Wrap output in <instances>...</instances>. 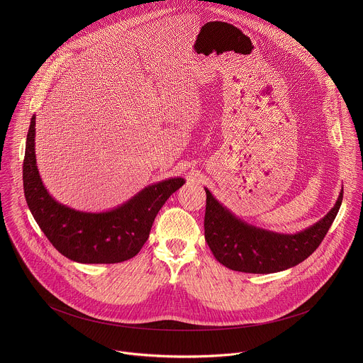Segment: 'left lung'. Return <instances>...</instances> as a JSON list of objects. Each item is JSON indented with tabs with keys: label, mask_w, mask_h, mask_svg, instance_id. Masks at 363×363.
<instances>
[{
	"label": "left lung",
	"mask_w": 363,
	"mask_h": 363,
	"mask_svg": "<svg viewBox=\"0 0 363 363\" xmlns=\"http://www.w3.org/2000/svg\"><path fill=\"white\" fill-rule=\"evenodd\" d=\"M206 193V240L215 259L233 271L271 274L298 265L320 246L341 207L344 191L323 219L295 235L249 225L219 204L208 189Z\"/></svg>",
	"instance_id": "obj_1"
}]
</instances>
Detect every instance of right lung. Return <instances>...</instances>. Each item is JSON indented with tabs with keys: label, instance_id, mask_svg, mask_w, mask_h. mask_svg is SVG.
I'll use <instances>...</instances> for the list:
<instances>
[{
	"label": "right lung",
	"instance_id": "add662e5",
	"mask_svg": "<svg viewBox=\"0 0 363 363\" xmlns=\"http://www.w3.org/2000/svg\"><path fill=\"white\" fill-rule=\"evenodd\" d=\"M35 125L33 116L23 159V191L28 207L52 246L67 259L82 264H114L137 256L148 240L159 209L184 184V179L154 183L111 211H75L57 203L43 186L35 155Z\"/></svg>",
	"mask_w": 363,
	"mask_h": 363
}]
</instances>
